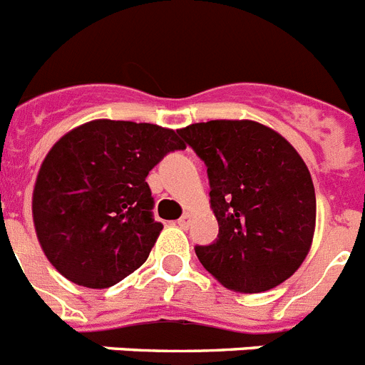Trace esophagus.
<instances>
[{"label":"esophagus","mask_w":365,"mask_h":365,"mask_svg":"<svg viewBox=\"0 0 365 365\" xmlns=\"http://www.w3.org/2000/svg\"><path fill=\"white\" fill-rule=\"evenodd\" d=\"M190 221H192V214L185 212V214H182V216L179 217V220H177V225H179L180 229H188Z\"/></svg>","instance_id":"obj_1"}]
</instances>
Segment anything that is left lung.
<instances>
[{
    "mask_svg": "<svg viewBox=\"0 0 365 365\" xmlns=\"http://www.w3.org/2000/svg\"><path fill=\"white\" fill-rule=\"evenodd\" d=\"M207 164L217 240L195 255L240 294L275 288L312 247L316 192L307 164L284 136L253 120H210L177 130Z\"/></svg>",
    "mask_w": 365,
    "mask_h": 365,
    "instance_id": "8db88e82",
    "label": "left lung"
}]
</instances>
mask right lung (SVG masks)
<instances>
[{
  "label": "right lung",
  "instance_id": "1",
  "mask_svg": "<svg viewBox=\"0 0 365 365\" xmlns=\"http://www.w3.org/2000/svg\"><path fill=\"white\" fill-rule=\"evenodd\" d=\"M185 148L173 129L116 120L86 121L58 138L33 190L34 230L53 267L98 289L136 272L162 230L145 177Z\"/></svg>",
  "mask_w": 365,
  "mask_h": 365
}]
</instances>
